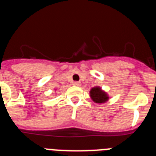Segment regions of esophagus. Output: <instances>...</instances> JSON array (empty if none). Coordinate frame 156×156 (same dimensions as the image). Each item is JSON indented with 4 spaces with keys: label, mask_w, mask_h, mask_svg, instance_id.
Masks as SVG:
<instances>
[{
    "label": "esophagus",
    "mask_w": 156,
    "mask_h": 156,
    "mask_svg": "<svg viewBox=\"0 0 156 156\" xmlns=\"http://www.w3.org/2000/svg\"><path fill=\"white\" fill-rule=\"evenodd\" d=\"M73 85H74V86H80V83L78 82V81H75V82H73Z\"/></svg>",
    "instance_id": "esophagus-1"
}]
</instances>
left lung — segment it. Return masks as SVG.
Returning <instances> with one entry per match:
<instances>
[{
    "instance_id": "left-lung-1",
    "label": "left lung",
    "mask_w": 156,
    "mask_h": 156,
    "mask_svg": "<svg viewBox=\"0 0 156 156\" xmlns=\"http://www.w3.org/2000/svg\"><path fill=\"white\" fill-rule=\"evenodd\" d=\"M90 97L95 103H105L109 100V94L99 86H95L90 90Z\"/></svg>"
}]
</instances>
